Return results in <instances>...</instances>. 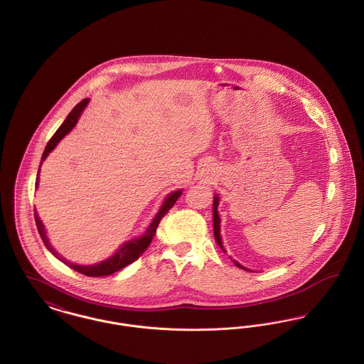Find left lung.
Wrapping results in <instances>:
<instances>
[{"label": "left lung", "mask_w": 364, "mask_h": 364, "mask_svg": "<svg viewBox=\"0 0 364 364\" xmlns=\"http://www.w3.org/2000/svg\"><path fill=\"white\" fill-rule=\"evenodd\" d=\"M218 202H220V199H218V196H214V202H213V225H214V239H215V242L217 244L221 247V250L225 252V250H224V245H223V240H221V236H220V223H221V220H220V215H218ZM235 262V264L237 266V267H240L242 270H248V269H245L244 266H242L239 262H236V260H233ZM250 272V270H248Z\"/></svg>", "instance_id": "left-lung-1"}]
</instances>
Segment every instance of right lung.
I'll return each mask as SVG.
<instances>
[{
  "mask_svg": "<svg viewBox=\"0 0 364 364\" xmlns=\"http://www.w3.org/2000/svg\"><path fill=\"white\" fill-rule=\"evenodd\" d=\"M87 104H88V100H83V101H80L79 104L76 105V106L70 110V113L67 116V119L60 125V128L54 132L52 139L48 141L46 147H45V151H43V154H42L41 164L45 161V158L48 156V154L57 146V143H58L61 139L64 138V136L70 132V129L76 125V122L79 120V117H80V114H82V112H83V109L86 107ZM38 176H39V169H38ZM35 184L38 186V177H36ZM180 195H181V190L174 191V192H172V193L166 198V200L164 202L162 208L156 213V218L153 220L151 225L149 226V229L146 230V233H144L140 239H134V240H131V242H125L122 248H120L113 257H110L109 259L104 260V262H101V263H97V264H90V266H82V264H76V263L68 262V260L64 259V258L53 248L52 245H50V242H49V239L46 237L45 226L42 225L41 220L38 218L36 211H35L34 214L35 223H36L38 232H39V235H41V239L43 240L46 248L52 252L55 258H58L63 263H65L67 266H70V269H73V270H76V272H79V273H82V274H85V276H88V277H102V276L113 274V273L122 270L125 266H128V264H131L132 262H135V260L138 259L139 257L147 250V247L150 245L153 237L156 236V228H158V224H159V221L162 220V217H164L171 208H173V205L176 203V200L178 199Z\"/></svg>",
  "mask_w": 364,
  "mask_h": 364,
  "instance_id": "right-lung-1",
  "label": "right lung"
}]
</instances>
